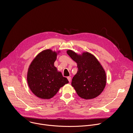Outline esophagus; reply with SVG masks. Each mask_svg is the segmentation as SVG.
<instances>
[{
	"label": "esophagus",
	"mask_w": 133,
	"mask_h": 133,
	"mask_svg": "<svg viewBox=\"0 0 133 133\" xmlns=\"http://www.w3.org/2000/svg\"><path fill=\"white\" fill-rule=\"evenodd\" d=\"M67 79H68V81H69V82H71V77H70V76L67 77Z\"/></svg>",
	"instance_id": "34e87169"
}]
</instances>
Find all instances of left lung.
<instances>
[{
	"instance_id": "obj_1",
	"label": "left lung",
	"mask_w": 133,
	"mask_h": 133,
	"mask_svg": "<svg viewBox=\"0 0 133 133\" xmlns=\"http://www.w3.org/2000/svg\"><path fill=\"white\" fill-rule=\"evenodd\" d=\"M67 53L77 64L78 71L72 79L71 86L78 95L85 99L98 96L106 84V72L99 61L88 52L79 55L68 50Z\"/></svg>"
}]
</instances>
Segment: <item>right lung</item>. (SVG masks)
<instances>
[{"instance_id": "obj_1", "label": "right lung", "mask_w": 133, "mask_h": 133, "mask_svg": "<svg viewBox=\"0 0 133 133\" xmlns=\"http://www.w3.org/2000/svg\"><path fill=\"white\" fill-rule=\"evenodd\" d=\"M59 52L50 49L44 50L36 56L29 66L27 83L32 92L38 98H51L69 82L54 66Z\"/></svg>"}]
</instances>
